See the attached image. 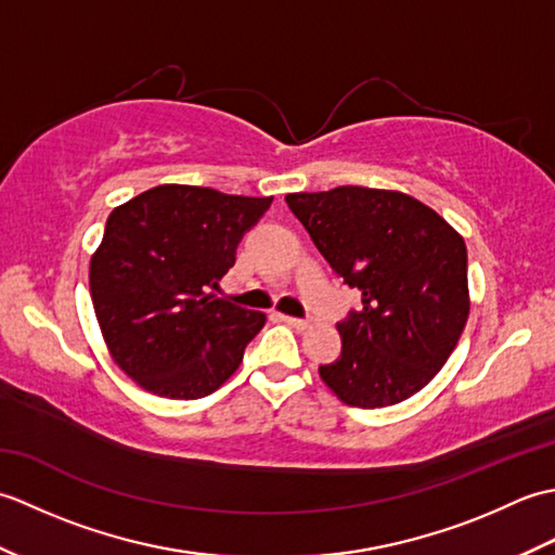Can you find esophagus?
<instances>
[{"label":"esophagus","mask_w":555,"mask_h":555,"mask_svg":"<svg viewBox=\"0 0 555 555\" xmlns=\"http://www.w3.org/2000/svg\"><path fill=\"white\" fill-rule=\"evenodd\" d=\"M281 320H284L288 326H293V328H300V332H302V328H308L310 326V320H300V317H288V314H284V317H281Z\"/></svg>","instance_id":"34e87169"}]
</instances>
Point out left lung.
I'll return each mask as SVG.
<instances>
[{"label":"left lung","instance_id":"8db88e82","mask_svg":"<svg viewBox=\"0 0 555 555\" xmlns=\"http://www.w3.org/2000/svg\"><path fill=\"white\" fill-rule=\"evenodd\" d=\"M286 203L362 310L336 324L340 356L320 376L346 405L384 408L417 393L451 358L469 314L460 233L398 191L338 185Z\"/></svg>","mask_w":555,"mask_h":555}]
</instances>
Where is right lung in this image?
<instances>
[{
  "mask_svg": "<svg viewBox=\"0 0 555 555\" xmlns=\"http://www.w3.org/2000/svg\"><path fill=\"white\" fill-rule=\"evenodd\" d=\"M271 199L169 183L109 215L90 296L112 358L145 391L195 400L238 370L267 317L209 291Z\"/></svg>",
  "mask_w": 555,
  "mask_h": 555,
  "instance_id": "right-lung-1",
  "label": "right lung"
}]
</instances>
